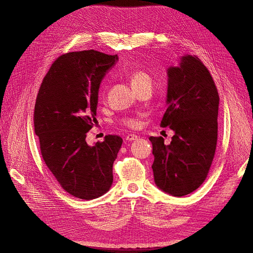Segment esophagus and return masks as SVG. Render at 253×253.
Returning a JSON list of instances; mask_svg holds the SVG:
<instances>
[{
	"mask_svg": "<svg viewBox=\"0 0 253 253\" xmlns=\"http://www.w3.org/2000/svg\"><path fill=\"white\" fill-rule=\"evenodd\" d=\"M126 139L127 141L138 140V136H137V135H134V134H128V135L126 137Z\"/></svg>",
	"mask_w": 253,
	"mask_h": 253,
	"instance_id": "esophagus-1",
	"label": "esophagus"
}]
</instances>
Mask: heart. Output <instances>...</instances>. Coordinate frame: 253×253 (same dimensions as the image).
<instances>
[{
    "instance_id": "1",
    "label": "heart",
    "mask_w": 253,
    "mask_h": 253,
    "mask_svg": "<svg viewBox=\"0 0 253 253\" xmlns=\"http://www.w3.org/2000/svg\"><path fill=\"white\" fill-rule=\"evenodd\" d=\"M128 78H129V82H131V85H132V87L134 88L135 91H137L142 86L147 85V84H152L151 77L147 73H144L143 71H139V70L134 71L128 75ZM103 87L104 86L102 85L101 94L103 93ZM121 124L128 126V127H131V128H137L139 126L140 122H139L138 119L135 118V117H126V118H124L121 120Z\"/></svg>"
}]
</instances>
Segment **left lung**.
<instances>
[{
    "mask_svg": "<svg viewBox=\"0 0 253 253\" xmlns=\"http://www.w3.org/2000/svg\"><path fill=\"white\" fill-rule=\"evenodd\" d=\"M168 109L162 127L174 132L166 145L163 137H150L156 186L172 196H185L208 175L217 141L219 97L211 75L196 56L186 55L167 71Z\"/></svg>",
    "mask_w": 253,
    "mask_h": 253,
    "instance_id": "left-lung-1",
    "label": "left lung"
}]
</instances>
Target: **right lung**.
<instances>
[{
    "label": "right lung",
    "mask_w": 253,
    "mask_h": 253,
    "mask_svg": "<svg viewBox=\"0 0 253 253\" xmlns=\"http://www.w3.org/2000/svg\"><path fill=\"white\" fill-rule=\"evenodd\" d=\"M118 56L94 49L59 57L37 96L34 122L45 164L71 195L90 201L111 189L122 139L108 135L95 145L86 133L96 124L98 93Z\"/></svg>",
    "instance_id": "right-lung-1"
}]
</instances>
